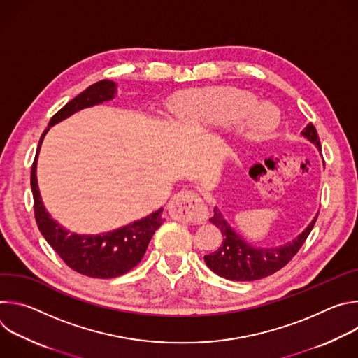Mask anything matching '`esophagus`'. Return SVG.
I'll return each instance as SVG.
<instances>
[{"label":"esophagus","mask_w":358,"mask_h":358,"mask_svg":"<svg viewBox=\"0 0 358 358\" xmlns=\"http://www.w3.org/2000/svg\"><path fill=\"white\" fill-rule=\"evenodd\" d=\"M167 208L171 218L182 222H203L208 217L207 206L201 196L191 189L177 192L170 199Z\"/></svg>","instance_id":"1"}]
</instances>
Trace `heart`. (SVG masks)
Returning <instances> with one entry per match:
<instances>
[{"label":"heart","instance_id":"obj_1","mask_svg":"<svg viewBox=\"0 0 358 358\" xmlns=\"http://www.w3.org/2000/svg\"><path fill=\"white\" fill-rule=\"evenodd\" d=\"M273 112L271 120L263 115ZM180 112L191 122L206 127H228L241 119L242 134L257 140L269 134L278 126V115L269 106L258 105L252 93L238 89L207 87L184 93L180 99Z\"/></svg>","mask_w":358,"mask_h":358}]
</instances>
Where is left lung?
Returning <instances> with one entry per match:
<instances>
[{
    "instance_id": "1",
    "label": "left lung",
    "mask_w": 358,
    "mask_h": 358,
    "mask_svg": "<svg viewBox=\"0 0 358 358\" xmlns=\"http://www.w3.org/2000/svg\"><path fill=\"white\" fill-rule=\"evenodd\" d=\"M301 134L308 140H310L313 144H316L319 150H322L319 134L312 123L304 127ZM316 220L317 215L297 238H294L292 242H287L283 246L255 248L250 243L245 242V239H242V236H239L228 225L222 214L217 208H214V217L210 218V221L218 229H221L224 241L217 250L211 252L210 255H206L203 259H206L207 266L214 273L228 280L252 282L264 279L280 271L292 261V258L299 252L304 241L308 239L309 234L312 232Z\"/></svg>"
}]
</instances>
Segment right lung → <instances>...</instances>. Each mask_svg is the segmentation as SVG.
Returning <instances> with one entry per match:
<instances>
[{
	"label": "right lung",
	"mask_w": 358,
	"mask_h": 358,
	"mask_svg": "<svg viewBox=\"0 0 358 358\" xmlns=\"http://www.w3.org/2000/svg\"><path fill=\"white\" fill-rule=\"evenodd\" d=\"M116 85L112 80H100L90 85L57 112L49 122V127L69 117L75 112L90 108L115 97ZM48 129L42 133L36 148V156L31 170V188L34 195V213L36 225L62 261L73 271L97 279H110L127 273L144 257L148 242L164 222L163 208L143 220L134 221L123 228L99 235H78L62 228L50 218L41 201L36 181V157Z\"/></svg>",
	"instance_id": "1"
}]
</instances>
